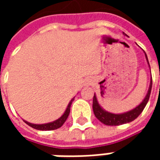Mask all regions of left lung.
Returning <instances> with one entry per match:
<instances>
[{
    "label": "left lung",
    "mask_w": 160,
    "mask_h": 160,
    "mask_svg": "<svg viewBox=\"0 0 160 160\" xmlns=\"http://www.w3.org/2000/svg\"><path fill=\"white\" fill-rule=\"evenodd\" d=\"M145 56H146L148 65H149L148 56H147L146 53H145ZM149 67H150V65H149ZM152 86V80L151 78L149 89H148V93L146 95V97L143 99V101L134 109L129 111H127L125 113H122V114H114V113H111V112L104 111V109L99 105L98 102L97 97H96V95L94 93L93 101H92V109H93L95 117L100 121L102 123L108 125V126H118V125L128 123V122H130L132 121H134V119H136L140 116V114L143 111L144 108L146 107V105L148 104L150 94H151Z\"/></svg>",
    "instance_id": "1"
}]
</instances>
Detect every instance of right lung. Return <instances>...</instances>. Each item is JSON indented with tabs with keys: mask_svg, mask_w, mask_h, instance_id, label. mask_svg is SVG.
Listing matches in <instances>:
<instances>
[{
	"mask_svg": "<svg viewBox=\"0 0 160 160\" xmlns=\"http://www.w3.org/2000/svg\"><path fill=\"white\" fill-rule=\"evenodd\" d=\"M74 98L71 99V101L69 102V104L67 107L66 111L64 112V114L60 118H58L57 120L54 121V122H49V123H44V124H33L31 123V122H28L24 120V122H26V124H28L30 127L33 128L35 129H38V130H54V129H57L59 128L63 125V123L66 122L67 118L68 117L70 112V107H71V104L73 103Z\"/></svg>",
	"mask_w": 160,
	"mask_h": 160,
	"instance_id": "obj_1",
	"label": "right lung"
}]
</instances>
